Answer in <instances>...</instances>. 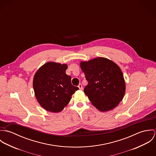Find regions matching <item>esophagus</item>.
I'll list each match as a JSON object with an SVG mask.
<instances>
[{"label":"esophagus","instance_id":"esophagus-1","mask_svg":"<svg viewBox=\"0 0 156 156\" xmlns=\"http://www.w3.org/2000/svg\"><path fill=\"white\" fill-rule=\"evenodd\" d=\"M78 87H79V88L80 89H83V87H82V84H79V86H78Z\"/></svg>","mask_w":156,"mask_h":156}]
</instances>
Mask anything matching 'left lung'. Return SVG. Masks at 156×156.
<instances>
[{
	"instance_id": "1",
	"label": "left lung",
	"mask_w": 156,
	"mask_h": 156,
	"mask_svg": "<svg viewBox=\"0 0 156 156\" xmlns=\"http://www.w3.org/2000/svg\"><path fill=\"white\" fill-rule=\"evenodd\" d=\"M88 85L84 92L100 111H111L122 100L126 92L123 74L117 64L105 58L80 63Z\"/></svg>"
}]
</instances>
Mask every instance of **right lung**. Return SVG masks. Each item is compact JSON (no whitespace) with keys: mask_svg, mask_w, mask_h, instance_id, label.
<instances>
[{"mask_svg":"<svg viewBox=\"0 0 156 156\" xmlns=\"http://www.w3.org/2000/svg\"><path fill=\"white\" fill-rule=\"evenodd\" d=\"M67 64L48 62L36 72L33 87L40 105L47 111H62L72 95L79 89L71 84V77L66 74Z\"/></svg>","mask_w":156,"mask_h":156,"instance_id":"add662e5","label":"right lung"}]
</instances>
